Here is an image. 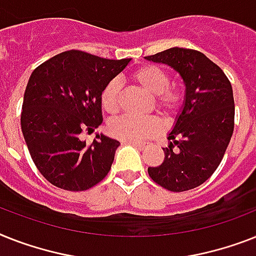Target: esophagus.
<instances>
[{"instance_id": "1", "label": "esophagus", "mask_w": 256, "mask_h": 256, "mask_svg": "<svg viewBox=\"0 0 256 256\" xmlns=\"http://www.w3.org/2000/svg\"><path fill=\"white\" fill-rule=\"evenodd\" d=\"M128 144H132V146L136 147V148L139 150H146L147 147H148V144L147 143H139V142H126Z\"/></svg>"}]
</instances>
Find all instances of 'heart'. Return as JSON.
Masks as SVG:
<instances>
[{"mask_svg": "<svg viewBox=\"0 0 256 256\" xmlns=\"http://www.w3.org/2000/svg\"><path fill=\"white\" fill-rule=\"evenodd\" d=\"M132 78L148 94L155 96V106L164 116H171L180 105V92L171 86L170 74L156 66H144L134 72ZM122 85L120 80H110L101 93V105L108 113H117L120 109ZM162 124L156 118H134L122 116L109 124V132L124 142H142L160 132Z\"/></svg>", "mask_w": 256, "mask_h": 256, "instance_id": "b5f03b06", "label": "heart"}]
</instances>
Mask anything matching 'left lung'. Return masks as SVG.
<instances>
[{"mask_svg":"<svg viewBox=\"0 0 256 256\" xmlns=\"http://www.w3.org/2000/svg\"><path fill=\"white\" fill-rule=\"evenodd\" d=\"M144 59L170 66L186 86L168 132V147L163 148V163L148 167V175L171 192L196 188L214 174L232 139L236 110L232 84L200 51L174 47Z\"/></svg>","mask_w":256,"mask_h":256,"instance_id":"1","label":"left lung"}]
</instances>
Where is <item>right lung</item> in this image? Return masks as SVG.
Here are the masks:
<instances>
[{
	"label": "right lung",
	"instance_id": "obj_1",
	"mask_svg": "<svg viewBox=\"0 0 256 256\" xmlns=\"http://www.w3.org/2000/svg\"><path fill=\"white\" fill-rule=\"evenodd\" d=\"M132 59L110 60L70 50L35 68L24 96L20 128L42 175L58 188L86 190L112 168L120 142L96 134L81 140L84 128L102 124L101 93Z\"/></svg>",
	"mask_w": 256,
	"mask_h": 256
}]
</instances>
